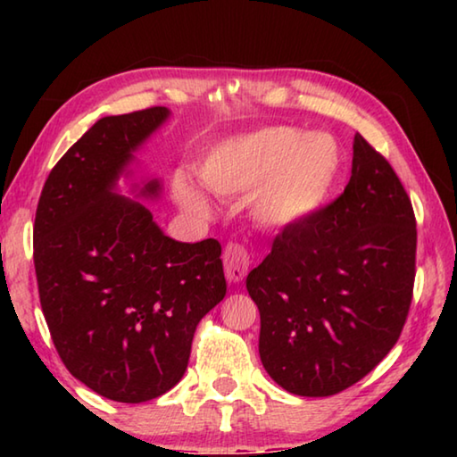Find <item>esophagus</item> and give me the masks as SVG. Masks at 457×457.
<instances>
[{
  "mask_svg": "<svg viewBox=\"0 0 457 457\" xmlns=\"http://www.w3.org/2000/svg\"><path fill=\"white\" fill-rule=\"evenodd\" d=\"M223 268H226L229 282L244 280L247 268H250V252H247V247L236 242L228 244L226 252H223Z\"/></svg>",
  "mask_w": 457,
  "mask_h": 457,
  "instance_id": "obj_1",
  "label": "esophagus"
}]
</instances>
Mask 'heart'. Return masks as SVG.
Masks as SVG:
<instances>
[{
    "label": "heart",
    "mask_w": 457,
    "mask_h": 457,
    "mask_svg": "<svg viewBox=\"0 0 457 457\" xmlns=\"http://www.w3.org/2000/svg\"><path fill=\"white\" fill-rule=\"evenodd\" d=\"M343 154L328 135L308 137L288 127H272L221 145L201 167V183L220 197L258 193V221L290 228L322 210L338 179ZM187 210L207 213V204L187 181L175 183Z\"/></svg>",
    "instance_id": "obj_1"
}]
</instances>
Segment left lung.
<instances>
[{
	"label": "left lung",
	"mask_w": 457,
	"mask_h": 457,
	"mask_svg": "<svg viewBox=\"0 0 457 457\" xmlns=\"http://www.w3.org/2000/svg\"><path fill=\"white\" fill-rule=\"evenodd\" d=\"M415 250L411 199L357 133L345 191L284 228L245 278L268 375L294 395L328 397L370 373L407 320Z\"/></svg>",
	"instance_id": "8db88e82"
}]
</instances>
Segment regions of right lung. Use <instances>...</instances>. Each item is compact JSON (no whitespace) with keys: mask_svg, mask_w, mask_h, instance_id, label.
Returning a JSON list of instances; mask_svg holds the SVG:
<instances>
[{"mask_svg":"<svg viewBox=\"0 0 457 457\" xmlns=\"http://www.w3.org/2000/svg\"><path fill=\"white\" fill-rule=\"evenodd\" d=\"M167 117L151 106L100 119L52 169L36 210L34 266L54 346L79 381L120 403L181 381L199 320L228 290L218 239L175 242L145 205L112 193ZM143 193L157 195L159 183Z\"/></svg>","mask_w":457,"mask_h":457,"instance_id":"right-lung-1","label":"right lung"}]
</instances>
